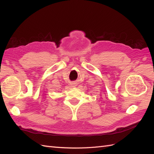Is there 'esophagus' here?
Returning a JSON list of instances; mask_svg holds the SVG:
<instances>
[{
    "instance_id": "esophagus-1",
    "label": "esophagus",
    "mask_w": 154,
    "mask_h": 154,
    "mask_svg": "<svg viewBox=\"0 0 154 154\" xmlns=\"http://www.w3.org/2000/svg\"><path fill=\"white\" fill-rule=\"evenodd\" d=\"M73 86H74V85H73Z\"/></svg>"
}]
</instances>
